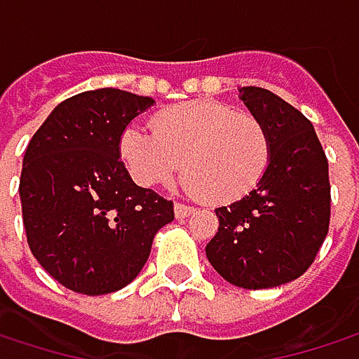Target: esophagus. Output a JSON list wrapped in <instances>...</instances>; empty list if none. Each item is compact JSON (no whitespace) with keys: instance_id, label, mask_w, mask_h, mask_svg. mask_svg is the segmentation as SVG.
<instances>
[{"instance_id":"1","label":"esophagus","mask_w":359,"mask_h":359,"mask_svg":"<svg viewBox=\"0 0 359 359\" xmlns=\"http://www.w3.org/2000/svg\"><path fill=\"white\" fill-rule=\"evenodd\" d=\"M175 214H177V218H187L193 214V208L184 205V203H175Z\"/></svg>"}]
</instances>
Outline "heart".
Segmentation results:
<instances>
[{
  "label": "heart",
  "mask_w": 359,
  "mask_h": 359,
  "mask_svg": "<svg viewBox=\"0 0 359 359\" xmlns=\"http://www.w3.org/2000/svg\"><path fill=\"white\" fill-rule=\"evenodd\" d=\"M154 133L128 124L118 149L141 187L172 182L182 168L184 184L214 203H233L253 193L272 160L266 124L251 111L220 102H189L158 111Z\"/></svg>",
  "instance_id": "b5f03b06"
}]
</instances>
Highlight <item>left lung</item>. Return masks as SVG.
<instances>
[{
	"label": "left lung",
	"mask_w": 359,
	"mask_h": 359,
	"mask_svg": "<svg viewBox=\"0 0 359 359\" xmlns=\"http://www.w3.org/2000/svg\"><path fill=\"white\" fill-rule=\"evenodd\" d=\"M241 100L266 124L272 160L253 193L216 208L220 224L205 255L231 285L270 289L299 278L323 248L330 222L328 162L299 109L262 87H243Z\"/></svg>",
	"instance_id": "obj_1"
}]
</instances>
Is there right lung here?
Returning a JSON list of instances; mask_svg holds the SVG:
<instances>
[{"instance_id":"add662e5","label":"right lung","mask_w":359,"mask_h":359,"mask_svg":"<svg viewBox=\"0 0 359 359\" xmlns=\"http://www.w3.org/2000/svg\"><path fill=\"white\" fill-rule=\"evenodd\" d=\"M151 97L95 89L68 97L39 126L22 160L29 248L66 289L114 293L137 278L172 201L137 187L120 162V133Z\"/></svg>"}]
</instances>
